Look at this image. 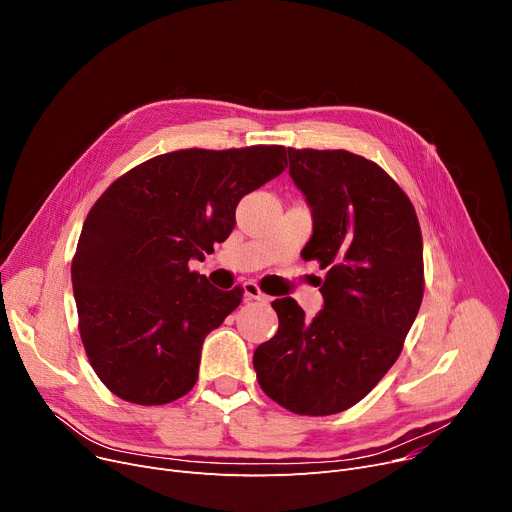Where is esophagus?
I'll use <instances>...</instances> for the list:
<instances>
[{
  "mask_svg": "<svg viewBox=\"0 0 512 512\" xmlns=\"http://www.w3.org/2000/svg\"><path fill=\"white\" fill-rule=\"evenodd\" d=\"M242 292H245V297L251 299V301H261V303L270 301V297H267V294H263L255 282H245V284H242Z\"/></svg>",
  "mask_w": 512,
  "mask_h": 512,
  "instance_id": "obj_1",
  "label": "esophagus"
}]
</instances>
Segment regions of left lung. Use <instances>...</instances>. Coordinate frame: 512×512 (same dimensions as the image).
<instances>
[{"instance_id": "1", "label": "left lung", "mask_w": 512, "mask_h": 512, "mask_svg": "<svg viewBox=\"0 0 512 512\" xmlns=\"http://www.w3.org/2000/svg\"><path fill=\"white\" fill-rule=\"evenodd\" d=\"M290 178L311 207L303 259L328 270L324 309L272 303L278 332L253 367L263 392L297 415H334L367 396L402 351L423 299V240L402 188L373 161L348 153L288 149Z\"/></svg>"}]
</instances>
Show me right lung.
<instances>
[{
    "mask_svg": "<svg viewBox=\"0 0 512 512\" xmlns=\"http://www.w3.org/2000/svg\"><path fill=\"white\" fill-rule=\"evenodd\" d=\"M286 149H182L120 176L89 211L72 261L78 330L99 380L134 405L197 382L205 336L242 299L188 270L232 232L238 201L280 176Z\"/></svg>",
    "mask_w": 512,
    "mask_h": 512,
    "instance_id": "1",
    "label": "right lung"
}]
</instances>
